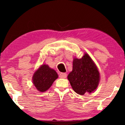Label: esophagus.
<instances>
[{
	"label": "esophagus",
	"instance_id": "1",
	"mask_svg": "<svg viewBox=\"0 0 125 125\" xmlns=\"http://www.w3.org/2000/svg\"><path fill=\"white\" fill-rule=\"evenodd\" d=\"M60 77L61 78H65L66 77V73H61L60 74Z\"/></svg>",
	"mask_w": 125,
	"mask_h": 125
}]
</instances>
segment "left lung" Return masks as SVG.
Listing matches in <instances>:
<instances>
[{
	"label": "left lung",
	"instance_id": "obj_1",
	"mask_svg": "<svg viewBox=\"0 0 125 125\" xmlns=\"http://www.w3.org/2000/svg\"><path fill=\"white\" fill-rule=\"evenodd\" d=\"M68 79L73 90L83 95L96 89L100 82V73L91 57L85 53L81 59L74 58L72 71L68 74Z\"/></svg>",
	"mask_w": 125,
	"mask_h": 125
}]
</instances>
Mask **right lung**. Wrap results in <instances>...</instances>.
<instances>
[{
	"label": "right lung",
	"mask_w": 125,
	"mask_h": 125,
	"mask_svg": "<svg viewBox=\"0 0 125 125\" xmlns=\"http://www.w3.org/2000/svg\"><path fill=\"white\" fill-rule=\"evenodd\" d=\"M57 78L58 74L54 70L48 65L43 64L34 73L32 81L39 92H44L52 86Z\"/></svg>",
	"instance_id": "1"
}]
</instances>
